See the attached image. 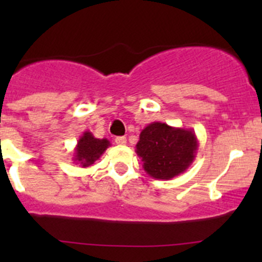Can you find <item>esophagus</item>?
Instances as JSON below:
<instances>
[{
  "label": "esophagus",
  "instance_id": "1",
  "mask_svg": "<svg viewBox=\"0 0 262 262\" xmlns=\"http://www.w3.org/2000/svg\"><path fill=\"white\" fill-rule=\"evenodd\" d=\"M115 143L119 144V146H124L126 143V138L125 137H116Z\"/></svg>",
  "mask_w": 262,
  "mask_h": 262
}]
</instances>
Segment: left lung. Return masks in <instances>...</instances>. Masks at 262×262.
Segmentation results:
<instances>
[{
    "instance_id": "1",
    "label": "left lung",
    "mask_w": 262,
    "mask_h": 262,
    "mask_svg": "<svg viewBox=\"0 0 262 262\" xmlns=\"http://www.w3.org/2000/svg\"><path fill=\"white\" fill-rule=\"evenodd\" d=\"M198 147L199 141L191 129L153 121L139 134L136 152L150 178L170 180L190 167Z\"/></svg>"
}]
</instances>
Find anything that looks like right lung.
Returning <instances> with one entry per match:
<instances>
[{"label":"right lung","mask_w":262,"mask_h":262,"mask_svg":"<svg viewBox=\"0 0 262 262\" xmlns=\"http://www.w3.org/2000/svg\"><path fill=\"white\" fill-rule=\"evenodd\" d=\"M110 146L109 139L95 138L91 132H83L73 150V162L81 167H89L94 165L95 161L99 160Z\"/></svg>","instance_id":"right-lung-1"}]
</instances>
